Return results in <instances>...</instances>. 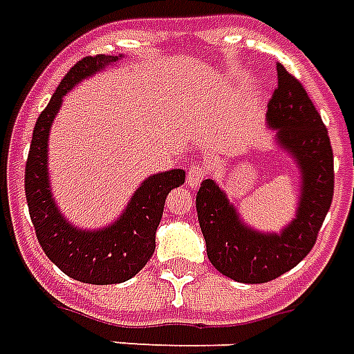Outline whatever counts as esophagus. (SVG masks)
Returning <instances> with one entry per match:
<instances>
[{
    "label": "esophagus",
    "mask_w": 354,
    "mask_h": 354,
    "mask_svg": "<svg viewBox=\"0 0 354 354\" xmlns=\"http://www.w3.org/2000/svg\"><path fill=\"white\" fill-rule=\"evenodd\" d=\"M206 169L202 165H198V163H193V165L189 167V171H187V185L191 189H195L201 185V182L206 178Z\"/></svg>",
    "instance_id": "34e87169"
}]
</instances>
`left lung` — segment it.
<instances>
[{
    "instance_id": "8db88e82",
    "label": "left lung",
    "mask_w": 354,
    "mask_h": 354,
    "mask_svg": "<svg viewBox=\"0 0 354 354\" xmlns=\"http://www.w3.org/2000/svg\"><path fill=\"white\" fill-rule=\"evenodd\" d=\"M279 85L267 104V120L277 142L291 153L301 171L297 217L280 234H260L241 221L236 207L213 180L196 193V213L213 267L243 284L279 279L308 254L330 209L334 158L327 126L303 83L277 64Z\"/></svg>"
}]
</instances>
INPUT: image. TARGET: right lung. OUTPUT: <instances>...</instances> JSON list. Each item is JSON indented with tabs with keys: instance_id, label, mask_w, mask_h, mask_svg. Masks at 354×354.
Returning <instances> with one entry per match:
<instances>
[{
	"instance_id": "right-lung-1",
	"label": "right lung",
	"mask_w": 354,
	"mask_h": 354,
	"mask_svg": "<svg viewBox=\"0 0 354 354\" xmlns=\"http://www.w3.org/2000/svg\"><path fill=\"white\" fill-rule=\"evenodd\" d=\"M122 55H91L66 72L50 104L39 115L26 163V198L40 247L70 279L85 284H120L141 271L156 249V230L167 195L185 182L182 169L147 178L128 207L111 226L80 230L64 219L53 202L48 178V135L63 96L81 80L96 74Z\"/></svg>"
}]
</instances>
